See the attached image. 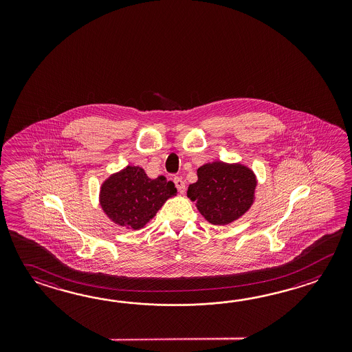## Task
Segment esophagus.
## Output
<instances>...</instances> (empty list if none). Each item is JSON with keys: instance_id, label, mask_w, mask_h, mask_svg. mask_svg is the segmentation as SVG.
Segmentation results:
<instances>
[{"instance_id": "1", "label": "esophagus", "mask_w": 352, "mask_h": 352, "mask_svg": "<svg viewBox=\"0 0 352 352\" xmlns=\"http://www.w3.org/2000/svg\"><path fill=\"white\" fill-rule=\"evenodd\" d=\"M173 182H175V186L177 187L179 194H184V192H185V190H186V186H185L184 179L176 176V177H173Z\"/></svg>"}]
</instances>
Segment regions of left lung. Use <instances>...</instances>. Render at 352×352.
Returning <instances> with one entry per match:
<instances>
[{"label":"left lung","mask_w":352,"mask_h":352,"mask_svg":"<svg viewBox=\"0 0 352 352\" xmlns=\"http://www.w3.org/2000/svg\"><path fill=\"white\" fill-rule=\"evenodd\" d=\"M255 186L254 173L245 166L217 161L197 170V181L188 186L187 196L209 223L226 225L252 206Z\"/></svg>","instance_id":"8db88e82"}]
</instances>
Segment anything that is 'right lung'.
<instances>
[{
  "instance_id": "1",
  "label": "right lung",
  "mask_w": 352,
  "mask_h": 352,
  "mask_svg": "<svg viewBox=\"0 0 352 352\" xmlns=\"http://www.w3.org/2000/svg\"><path fill=\"white\" fill-rule=\"evenodd\" d=\"M176 187L165 176L151 179L143 168L127 166L114 173L100 188V205L116 224L138 230L156 215Z\"/></svg>"
}]
</instances>
